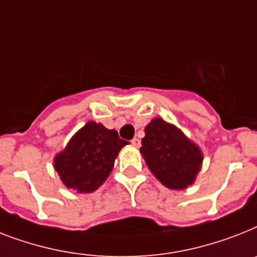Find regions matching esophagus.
I'll return each instance as SVG.
<instances>
[{"instance_id": "34e87169", "label": "esophagus", "mask_w": 257, "mask_h": 257, "mask_svg": "<svg viewBox=\"0 0 257 257\" xmlns=\"http://www.w3.org/2000/svg\"><path fill=\"white\" fill-rule=\"evenodd\" d=\"M131 143H132L133 147H136V148H139L140 145H141V141H140V140L137 139V137H135V139H133L132 141H131Z\"/></svg>"}]
</instances>
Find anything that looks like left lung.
Listing matches in <instances>:
<instances>
[{"instance_id":"1","label":"left lung","mask_w":257,"mask_h":257,"mask_svg":"<svg viewBox=\"0 0 257 257\" xmlns=\"http://www.w3.org/2000/svg\"><path fill=\"white\" fill-rule=\"evenodd\" d=\"M145 162L156 178L169 189L182 190L194 182L202 165V153L174 125L154 118L141 141Z\"/></svg>"}]
</instances>
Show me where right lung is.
Wrapping results in <instances>:
<instances>
[{"label": "right lung", "mask_w": 257, "mask_h": 257, "mask_svg": "<svg viewBox=\"0 0 257 257\" xmlns=\"http://www.w3.org/2000/svg\"><path fill=\"white\" fill-rule=\"evenodd\" d=\"M126 144L128 141L120 139L113 129L88 122L56 156L54 166L68 189L91 193L108 178L114 158Z\"/></svg>", "instance_id": "1"}]
</instances>
